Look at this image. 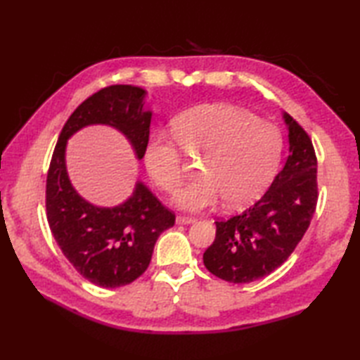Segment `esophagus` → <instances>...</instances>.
I'll return each instance as SVG.
<instances>
[{
  "instance_id": "esophagus-1",
  "label": "esophagus",
  "mask_w": 360,
  "mask_h": 360,
  "mask_svg": "<svg viewBox=\"0 0 360 360\" xmlns=\"http://www.w3.org/2000/svg\"><path fill=\"white\" fill-rule=\"evenodd\" d=\"M176 223H178V224H192V223H195V218L178 215V217H176Z\"/></svg>"
}]
</instances>
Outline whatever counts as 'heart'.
I'll return each mask as SVG.
<instances>
[{
	"label": "heart",
	"instance_id": "b5f03b06",
	"mask_svg": "<svg viewBox=\"0 0 360 360\" xmlns=\"http://www.w3.org/2000/svg\"><path fill=\"white\" fill-rule=\"evenodd\" d=\"M173 136L190 159H202L200 179L176 195L178 207L201 212L223 201L240 209L254 201L271 181L281 156V134L267 120L232 105H204L173 122ZM150 178L165 193L178 192L186 164L172 139L155 134L145 145Z\"/></svg>",
	"mask_w": 360,
	"mask_h": 360
}]
</instances>
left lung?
<instances>
[{
    "label": "left lung",
    "instance_id": "left-lung-1",
    "mask_svg": "<svg viewBox=\"0 0 360 360\" xmlns=\"http://www.w3.org/2000/svg\"><path fill=\"white\" fill-rule=\"evenodd\" d=\"M289 156L259 200L231 218H218L204 264L229 283H250L277 269L307 233L317 205V158L312 141L289 114Z\"/></svg>",
    "mask_w": 360,
    "mask_h": 360
}]
</instances>
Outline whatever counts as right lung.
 Instances as JSON below:
<instances>
[{"mask_svg":"<svg viewBox=\"0 0 360 360\" xmlns=\"http://www.w3.org/2000/svg\"><path fill=\"white\" fill-rule=\"evenodd\" d=\"M145 91L111 85L82 102L58 136L46 178V217L51 232L75 271L102 288L129 285L147 271L159 235L174 224L168 210L142 182L116 207H97L75 192L68 178L65 151L70 137L86 125H110L143 158L151 111L143 110Z\"/></svg>","mask_w":360,"mask_h":360,"instance_id":"add662e5","label":"right lung"}]
</instances>
